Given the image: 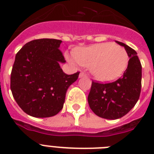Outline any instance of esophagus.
<instances>
[{
	"label": "esophagus",
	"instance_id": "obj_1",
	"mask_svg": "<svg viewBox=\"0 0 154 154\" xmlns=\"http://www.w3.org/2000/svg\"><path fill=\"white\" fill-rule=\"evenodd\" d=\"M82 77H86V75H85L84 72H80L79 78H82Z\"/></svg>",
	"mask_w": 154,
	"mask_h": 154
}]
</instances>
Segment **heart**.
I'll return each mask as SVG.
<instances>
[{
    "label": "heart",
    "instance_id": "heart-1",
    "mask_svg": "<svg viewBox=\"0 0 154 154\" xmlns=\"http://www.w3.org/2000/svg\"><path fill=\"white\" fill-rule=\"evenodd\" d=\"M71 62L89 67L91 74L100 82H111L120 77L127 68L129 57L126 50L111 42H105L74 50Z\"/></svg>",
    "mask_w": 154,
    "mask_h": 154
}]
</instances>
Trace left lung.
Returning <instances> with one entry per match:
<instances>
[{
    "label": "left lung",
    "mask_w": 154,
    "mask_h": 154,
    "mask_svg": "<svg viewBox=\"0 0 154 154\" xmlns=\"http://www.w3.org/2000/svg\"><path fill=\"white\" fill-rule=\"evenodd\" d=\"M123 46L130 60L123 76L110 83L92 81L88 96L89 107L101 118L117 119L123 117L134 107L141 91L142 66L137 53L130 46L116 41Z\"/></svg>",
    "instance_id": "left-lung-1"
}]
</instances>
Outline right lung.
<instances>
[{
  "mask_svg": "<svg viewBox=\"0 0 154 154\" xmlns=\"http://www.w3.org/2000/svg\"><path fill=\"white\" fill-rule=\"evenodd\" d=\"M61 40L31 41L17 53L11 75V89L21 109L33 117L56 115L63 108L67 89L79 72L67 75L60 63L65 60Z\"/></svg>",
  "mask_w": 154,
  "mask_h": 154,
  "instance_id": "right-lung-1",
  "label": "right lung"
}]
</instances>
